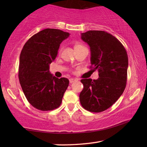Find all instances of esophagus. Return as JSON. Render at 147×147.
<instances>
[{"label": "esophagus", "mask_w": 147, "mask_h": 147, "mask_svg": "<svg viewBox=\"0 0 147 147\" xmlns=\"http://www.w3.org/2000/svg\"><path fill=\"white\" fill-rule=\"evenodd\" d=\"M69 80V83H73V82L77 81V79H76V78H70Z\"/></svg>", "instance_id": "1"}]
</instances>
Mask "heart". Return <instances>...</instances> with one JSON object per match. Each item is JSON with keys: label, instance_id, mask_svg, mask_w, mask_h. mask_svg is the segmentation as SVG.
I'll return each mask as SVG.
<instances>
[{"label": "heart", "instance_id": "1", "mask_svg": "<svg viewBox=\"0 0 147 147\" xmlns=\"http://www.w3.org/2000/svg\"><path fill=\"white\" fill-rule=\"evenodd\" d=\"M77 46H80V45H76V47H77Z\"/></svg>", "mask_w": 147, "mask_h": 147}]
</instances>
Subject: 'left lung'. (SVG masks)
I'll use <instances>...</instances> for the list:
<instances>
[{"mask_svg":"<svg viewBox=\"0 0 147 147\" xmlns=\"http://www.w3.org/2000/svg\"><path fill=\"white\" fill-rule=\"evenodd\" d=\"M91 53V68L98 71L97 80L82 79L84 89L80 101L84 109L92 112L107 110L123 93L127 80L128 55L119 40L103 31L81 34Z\"/></svg>","mask_w":147,"mask_h":147,"instance_id":"8db88e82","label":"left lung"}]
</instances>
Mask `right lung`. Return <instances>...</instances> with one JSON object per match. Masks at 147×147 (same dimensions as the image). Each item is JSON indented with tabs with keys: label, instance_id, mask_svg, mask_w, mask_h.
<instances>
[{
	"label": "right lung",
	"instance_id": "add662e5",
	"mask_svg": "<svg viewBox=\"0 0 147 147\" xmlns=\"http://www.w3.org/2000/svg\"><path fill=\"white\" fill-rule=\"evenodd\" d=\"M69 36L59 29H45L32 36L23 46L19 82L28 102L38 110L48 111L61 105L69 82L50 74L49 64L57 57L60 44Z\"/></svg>",
	"mask_w": 147,
	"mask_h": 147
}]
</instances>
